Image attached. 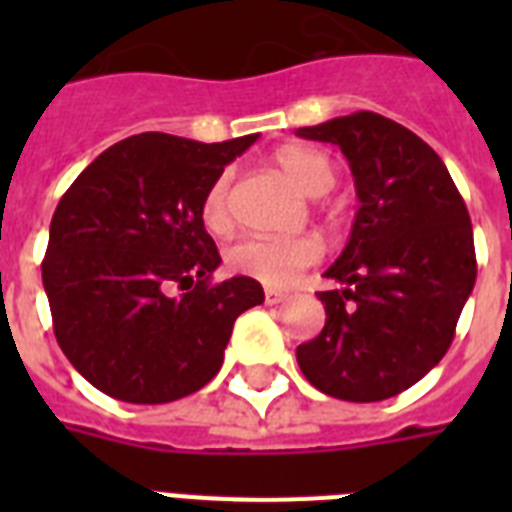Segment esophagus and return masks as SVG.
Returning a JSON list of instances; mask_svg holds the SVG:
<instances>
[{
	"instance_id": "1",
	"label": "esophagus",
	"mask_w": 512,
	"mask_h": 512,
	"mask_svg": "<svg viewBox=\"0 0 512 512\" xmlns=\"http://www.w3.org/2000/svg\"><path fill=\"white\" fill-rule=\"evenodd\" d=\"M287 292H281V289H265V303L268 305H279L287 300Z\"/></svg>"
}]
</instances>
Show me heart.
<instances>
[{
	"label": "heart",
	"mask_w": 512,
	"mask_h": 512,
	"mask_svg": "<svg viewBox=\"0 0 512 512\" xmlns=\"http://www.w3.org/2000/svg\"><path fill=\"white\" fill-rule=\"evenodd\" d=\"M276 167L308 196H324L335 185V167L327 156L313 148L289 146L276 154ZM201 220L209 231H225L231 225V177L220 175L209 185L201 201ZM225 260L231 271L260 281L265 287H287L321 260V241L316 236H292V239H249L228 247Z\"/></svg>",
	"instance_id": "obj_1"
}]
</instances>
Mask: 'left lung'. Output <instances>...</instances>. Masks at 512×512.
<instances>
[{
	"mask_svg": "<svg viewBox=\"0 0 512 512\" xmlns=\"http://www.w3.org/2000/svg\"><path fill=\"white\" fill-rule=\"evenodd\" d=\"M340 146L358 212L319 292L321 335L297 348L313 388L342 401H382L412 388L444 358L476 284L473 225L441 156L372 111L300 127Z\"/></svg>",
	"mask_w": 512,
	"mask_h": 512,
	"instance_id": "left-lung-1",
	"label": "left lung"
}]
</instances>
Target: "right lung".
<instances>
[{"label":"right lung","instance_id":"obj_1","mask_svg":"<svg viewBox=\"0 0 512 512\" xmlns=\"http://www.w3.org/2000/svg\"><path fill=\"white\" fill-rule=\"evenodd\" d=\"M257 135L119 140L76 177L50 223L42 281L55 340L84 380L130 404H167L223 366L233 321L265 300L249 276L212 284L220 252L201 201Z\"/></svg>","mask_w":512,"mask_h":512}]
</instances>
